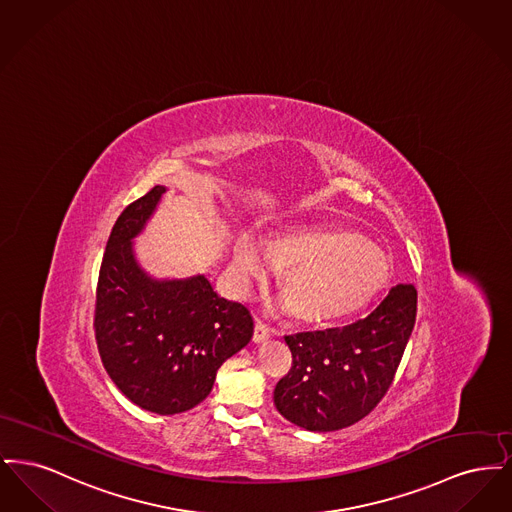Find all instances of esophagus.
Returning a JSON list of instances; mask_svg holds the SVG:
<instances>
[{
  "mask_svg": "<svg viewBox=\"0 0 512 512\" xmlns=\"http://www.w3.org/2000/svg\"><path fill=\"white\" fill-rule=\"evenodd\" d=\"M270 336V326L263 320H257L255 322V332H253V340L265 341Z\"/></svg>",
  "mask_w": 512,
  "mask_h": 512,
  "instance_id": "1",
  "label": "esophagus"
}]
</instances>
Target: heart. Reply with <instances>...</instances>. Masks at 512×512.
Returning <instances> with one entry per match:
<instances>
[{"label":"heart","instance_id":"b5f03b06","mask_svg":"<svg viewBox=\"0 0 512 512\" xmlns=\"http://www.w3.org/2000/svg\"><path fill=\"white\" fill-rule=\"evenodd\" d=\"M284 267L280 309H295L305 322L347 317L380 292L388 278L382 251L361 236L330 224H292L265 247L242 238L234 247V278L240 292L267 282Z\"/></svg>","mask_w":512,"mask_h":512}]
</instances>
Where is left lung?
<instances>
[{
    "label": "left lung",
    "instance_id": "obj_1",
    "mask_svg": "<svg viewBox=\"0 0 512 512\" xmlns=\"http://www.w3.org/2000/svg\"><path fill=\"white\" fill-rule=\"evenodd\" d=\"M414 320L416 288L397 284L353 324L284 336L293 361L274 388L278 413L311 432H334L365 418L390 390Z\"/></svg>",
    "mask_w": 512,
    "mask_h": 512
}]
</instances>
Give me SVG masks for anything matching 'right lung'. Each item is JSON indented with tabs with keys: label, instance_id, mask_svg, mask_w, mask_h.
Listing matches in <instances>:
<instances>
[{
	"label": "right lung",
	"instance_id": "obj_1",
	"mask_svg": "<svg viewBox=\"0 0 512 512\" xmlns=\"http://www.w3.org/2000/svg\"><path fill=\"white\" fill-rule=\"evenodd\" d=\"M163 194V186L151 188L115 222L99 268L94 330L115 386L146 411L178 414L213 390L220 365L251 340L253 317L201 274L153 280L136 263L132 238Z\"/></svg>",
	"mask_w": 512,
	"mask_h": 512
}]
</instances>
